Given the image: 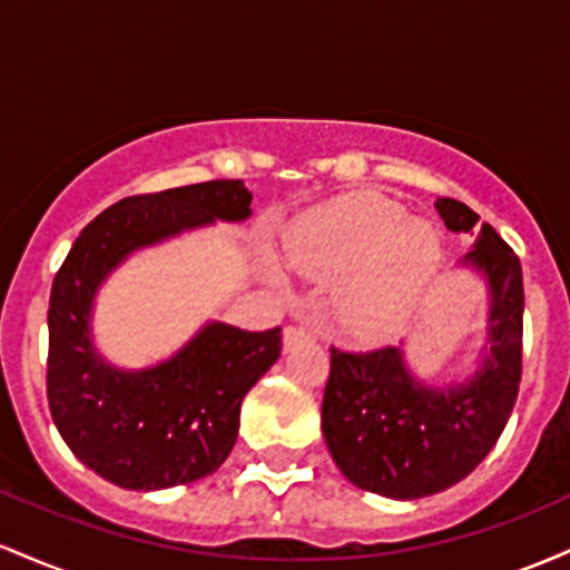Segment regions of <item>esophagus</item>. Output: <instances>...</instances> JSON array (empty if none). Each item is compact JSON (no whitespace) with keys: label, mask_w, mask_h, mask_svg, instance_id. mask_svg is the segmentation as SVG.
I'll return each instance as SVG.
<instances>
[{"label":"esophagus","mask_w":570,"mask_h":570,"mask_svg":"<svg viewBox=\"0 0 570 570\" xmlns=\"http://www.w3.org/2000/svg\"><path fill=\"white\" fill-rule=\"evenodd\" d=\"M307 340H313L311 330H305V326H286V330H284V351L297 348L299 343H307Z\"/></svg>","instance_id":"esophagus-1"}]
</instances>
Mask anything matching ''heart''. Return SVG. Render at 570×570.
<instances>
[{
    "label": "heart",
    "instance_id": "obj_1",
    "mask_svg": "<svg viewBox=\"0 0 570 570\" xmlns=\"http://www.w3.org/2000/svg\"><path fill=\"white\" fill-rule=\"evenodd\" d=\"M289 263L313 281H340L337 324L377 343L396 335L442 263V238L426 219H410L396 200L358 189L326 203L297 225Z\"/></svg>",
    "mask_w": 570,
    "mask_h": 570
}]
</instances>
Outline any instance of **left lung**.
Instances as JSON below:
<instances>
[{"label": "left lung", "instance_id": "8db88e82", "mask_svg": "<svg viewBox=\"0 0 570 570\" xmlns=\"http://www.w3.org/2000/svg\"><path fill=\"white\" fill-rule=\"evenodd\" d=\"M450 233H472L480 217L466 203L440 198ZM461 267L488 289V337L476 370L461 383H423L402 348H332L322 431L345 480L394 501L453 488L480 466L517 402L522 375V267L490 225L480 227Z\"/></svg>", "mask_w": 570, "mask_h": 570}]
</instances>
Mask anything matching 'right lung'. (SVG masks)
<instances>
[{"mask_svg":"<svg viewBox=\"0 0 570 570\" xmlns=\"http://www.w3.org/2000/svg\"><path fill=\"white\" fill-rule=\"evenodd\" d=\"M240 179L122 198L80 233L53 281L48 402L58 434L88 469L126 490L214 474L238 440L240 402L281 356V326L208 322L144 370L109 364L94 343L96 294L130 254L214 222L252 217Z\"/></svg>","mask_w":570,"mask_h":570,"instance_id":"1","label":"right lung"}]
</instances>
